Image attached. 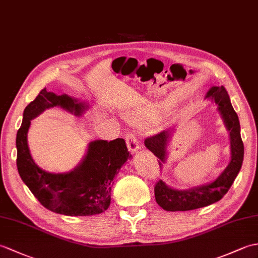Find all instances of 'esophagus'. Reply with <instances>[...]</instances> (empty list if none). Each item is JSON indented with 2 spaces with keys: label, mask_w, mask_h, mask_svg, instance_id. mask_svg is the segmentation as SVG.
<instances>
[{
  "label": "esophagus",
  "mask_w": 258,
  "mask_h": 258,
  "mask_svg": "<svg viewBox=\"0 0 258 258\" xmlns=\"http://www.w3.org/2000/svg\"><path fill=\"white\" fill-rule=\"evenodd\" d=\"M125 140H126V145H127L128 151L132 154H134L139 151L140 144H139V141H137V139H136V136L133 133H128L125 135Z\"/></svg>",
  "instance_id": "esophagus-1"
}]
</instances>
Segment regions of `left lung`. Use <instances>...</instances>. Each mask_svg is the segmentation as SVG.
Masks as SVG:
<instances>
[{
    "mask_svg": "<svg viewBox=\"0 0 258 258\" xmlns=\"http://www.w3.org/2000/svg\"><path fill=\"white\" fill-rule=\"evenodd\" d=\"M206 98L214 99L222 115L225 126L230 132L231 161L223 172L214 181L188 190L171 189L163 180L155 184V199L166 211H189L210 206L221 200L234 182L242 167L244 157V145L241 137V126L236 112L231 104L230 97L223 86L212 87ZM170 139V131L166 130L145 140V146L155 156L158 157V164L165 163L167 144Z\"/></svg>",
    "mask_w": 258,
    "mask_h": 258,
    "instance_id": "left-lung-1",
    "label": "left lung"
}]
</instances>
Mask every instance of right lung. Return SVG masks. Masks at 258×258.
I'll list each match as a JSON object with an SVG mask.
<instances>
[{
    "mask_svg": "<svg viewBox=\"0 0 258 258\" xmlns=\"http://www.w3.org/2000/svg\"><path fill=\"white\" fill-rule=\"evenodd\" d=\"M60 106L76 115L87 109L82 102L41 90L23 113V122L16 135V165L22 180L41 206L48 210L70 217H85L104 212L111 203L113 179L132 155L123 139L89 144L82 163L66 173L47 172L35 164L27 145L31 119L46 109Z\"/></svg>",
    "mask_w": 258,
    "mask_h": 258,
    "instance_id": "obj_1",
    "label": "right lung"
}]
</instances>
